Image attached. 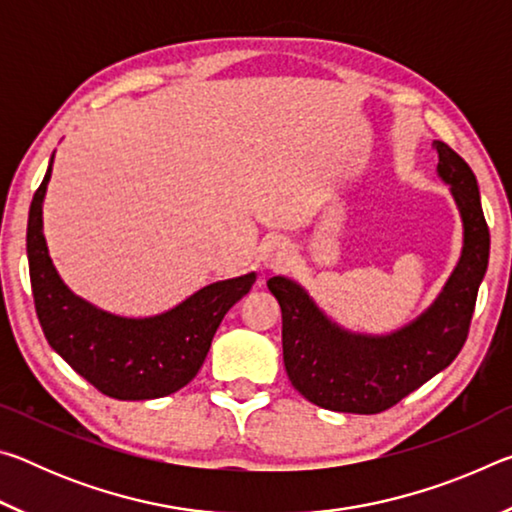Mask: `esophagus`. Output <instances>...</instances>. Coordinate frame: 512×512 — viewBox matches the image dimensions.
Wrapping results in <instances>:
<instances>
[{"mask_svg": "<svg viewBox=\"0 0 512 512\" xmlns=\"http://www.w3.org/2000/svg\"><path fill=\"white\" fill-rule=\"evenodd\" d=\"M291 259V248L287 244H282V241H271L264 248V266L266 268H282L287 266Z\"/></svg>", "mask_w": 512, "mask_h": 512, "instance_id": "obj_1", "label": "esophagus"}]
</instances>
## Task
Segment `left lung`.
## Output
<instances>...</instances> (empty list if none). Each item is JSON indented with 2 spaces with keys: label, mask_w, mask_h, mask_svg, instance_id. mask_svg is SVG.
I'll return each instance as SVG.
<instances>
[{
  "label": "left lung",
  "mask_w": 512,
  "mask_h": 512,
  "mask_svg": "<svg viewBox=\"0 0 512 512\" xmlns=\"http://www.w3.org/2000/svg\"><path fill=\"white\" fill-rule=\"evenodd\" d=\"M433 149L463 216L465 246L445 291L418 320L391 336L350 334L329 323L298 284L284 277L266 282L282 309L284 368L293 388L316 406L361 415L391 409L447 368L467 341L490 230L470 164L445 142H433Z\"/></svg>",
  "instance_id": "1"
}]
</instances>
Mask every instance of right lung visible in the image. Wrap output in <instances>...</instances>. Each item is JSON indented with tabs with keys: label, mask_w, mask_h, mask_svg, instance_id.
<instances>
[{
	"label": "right lung",
	"mask_w": 512,
	"mask_h": 512,
	"mask_svg": "<svg viewBox=\"0 0 512 512\" xmlns=\"http://www.w3.org/2000/svg\"><path fill=\"white\" fill-rule=\"evenodd\" d=\"M49 178L51 164L33 194L27 225L33 302L45 339L99 393L115 400H155L180 391L201 370L223 316L253 287L255 273L210 284L153 318H121L92 307L65 287L47 253L42 198Z\"/></svg>",
	"instance_id": "add662e5"
}]
</instances>
